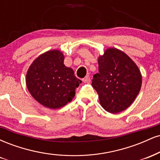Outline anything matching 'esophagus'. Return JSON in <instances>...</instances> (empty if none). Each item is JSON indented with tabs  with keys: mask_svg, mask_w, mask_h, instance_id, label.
Wrapping results in <instances>:
<instances>
[{
	"mask_svg": "<svg viewBox=\"0 0 160 160\" xmlns=\"http://www.w3.org/2000/svg\"><path fill=\"white\" fill-rule=\"evenodd\" d=\"M82 80V82H89V81H90V78H89V76H86Z\"/></svg>",
	"mask_w": 160,
	"mask_h": 160,
	"instance_id": "34e87169",
	"label": "esophagus"
}]
</instances>
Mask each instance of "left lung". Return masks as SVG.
I'll use <instances>...</instances> for the list:
<instances>
[{"mask_svg":"<svg viewBox=\"0 0 160 160\" xmlns=\"http://www.w3.org/2000/svg\"><path fill=\"white\" fill-rule=\"evenodd\" d=\"M98 73L92 86L105 111L117 113L129 107L140 92L142 78L138 66L122 51L106 49L98 58Z\"/></svg>","mask_w":160,"mask_h":160,"instance_id":"left-lung-1","label":"left lung"}]
</instances>
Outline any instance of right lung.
I'll return each mask as SVG.
<instances>
[{
	"label": "right lung",
	"instance_id": "1",
	"mask_svg": "<svg viewBox=\"0 0 160 160\" xmlns=\"http://www.w3.org/2000/svg\"><path fill=\"white\" fill-rule=\"evenodd\" d=\"M63 53L54 49L41 54L32 62L26 74L29 92L44 107L57 109L72 100L82 81L64 65Z\"/></svg>",
	"mask_w": 160,
	"mask_h": 160
}]
</instances>
